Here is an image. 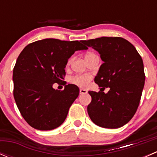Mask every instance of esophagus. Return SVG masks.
Instances as JSON below:
<instances>
[{"label": "esophagus", "instance_id": "esophagus-1", "mask_svg": "<svg viewBox=\"0 0 157 157\" xmlns=\"http://www.w3.org/2000/svg\"><path fill=\"white\" fill-rule=\"evenodd\" d=\"M85 93H87V90H84V89H80V94H85Z\"/></svg>", "mask_w": 157, "mask_h": 157}]
</instances>
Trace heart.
<instances>
[{
    "instance_id": "obj_1",
    "label": "heart",
    "mask_w": 157,
    "mask_h": 157,
    "mask_svg": "<svg viewBox=\"0 0 157 157\" xmlns=\"http://www.w3.org/2000/svg\"><path fill=\"white\" fill-rule=\"evenodd\" d=\"M93 55H94V53L88 52V53L86 54L85 58ZM70 62H71V60H69L68 61V63ZM90 80H91V77L90 75H88V74H83V75H76L74 77H72L71 78V80H70V81H71V83L77 85V86H80V87H86V86H88Z\"/></svg>"
}]
</instances>
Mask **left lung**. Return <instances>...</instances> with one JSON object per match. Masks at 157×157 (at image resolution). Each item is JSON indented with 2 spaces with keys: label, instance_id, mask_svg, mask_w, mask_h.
<instances>
[{
  "label": "left lung",
  "instance_id": "left-lung-1",
  "mask_svg": "<svg viewBox=\"0 0 157 157\" xmlns=\"http://www.w3.org/2000/svg\"><path fill=\"white\" fill-rule=\"evenodd\" d=\"M97 51L103 64L95 77L100 91H89L92 101L87 112L94 124L118 128L135 114L144 86V63L135 47L121 37H101L82 41ZM105 87L109 92L103 91Z\"/></svg>",
  "mask_w": 157,
  "mask_h": 157
}]
</instances>
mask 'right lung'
Returning <instances> with one entry per match:
<instances>
[{"mask_svg":"<svg viewBox=\"0 0 157 157\" xmlns=\"http://www.w3.org/2000/svg\"><path fill=\"white\" fill-rule=\"evenodd\" d=\"M86 49L81 41L45 39L29 44L22 51L13 72V96L31 127L49 131L64 122L80 90L74 84H64L61 91L52 86L64 80L71 55Z\"/></svg>","mask_w":157,"mask_h":157,"instance_id":"1","label":"right lung"}]
</instances>
